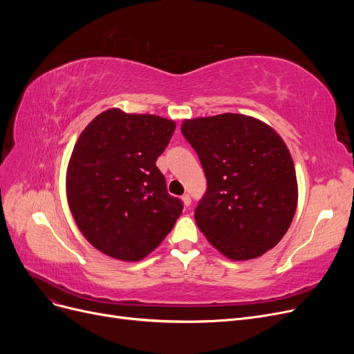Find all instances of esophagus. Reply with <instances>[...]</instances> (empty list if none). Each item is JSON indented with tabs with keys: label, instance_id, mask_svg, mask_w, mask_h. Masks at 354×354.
<instances>
[{
	"label": "esophagus",
	"instance_id": "obj_1",
	"mask_svg": "<svg viewBox=\"0 0 354 354\" xmlns=\"http://www.w3.org/2000/svg\"><path fill=\"white\" fill-rule=\"evenodd\" d=\"M181 201H183V203H185L186 207H190L192 199H190V196H189V195H183V196H181Z\"/></svg>",
	"mask_w": 354,
	"mask_h": 354
}]
</instances>
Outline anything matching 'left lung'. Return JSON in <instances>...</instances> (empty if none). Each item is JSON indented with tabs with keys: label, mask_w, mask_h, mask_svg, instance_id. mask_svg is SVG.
Listing matches in <instances>:
<instances>
[{
	"label": "left lung",
	"mask_w": 354,
	"mask_h": 354,
	"mask_svg": "<svg viewBox=\"0 0 354 354\" xmlns=\"http://www.w3.org/2000/svg\"><path fill=\"white\" fill-rule=\"evenodd\" d=\"M181 133L207 177L195 220L208 242L234 261L272 250L291 226L298 201L294 160L282 137L239 113L186 120Z\"/></svg>",
	"instance_id": "1"
}]
</instances>
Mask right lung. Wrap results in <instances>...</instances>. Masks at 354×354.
Returning <instances> with one entry per match:
<instances>
[{"mask_svg":"<svg viewBox=\"0 0 354 354\" xmlns=\"http://www.w3.org/2000/svg\"><path fill=\"white\" fill-rule=\"evenodd\" d=\"M176 122L108 109L85 127L66 173V196L84 238L100 252L138 261L160 245L183 211L156 167Z\"/></svg>","mask_w":354,"mask_h":354,"instance_id":"right-lung-1","label":"right lung"}]
</instances>
